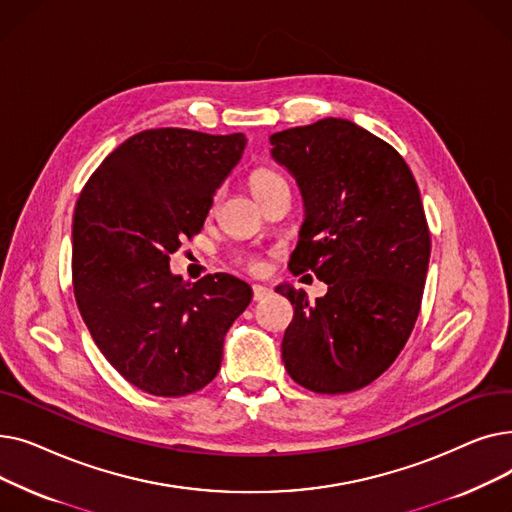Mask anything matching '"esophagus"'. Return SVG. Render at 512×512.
Instances as JSON below:
<instances>
[{
	"mask_svg": "<svg viewBox=\"0 0 512 512\" xmlns=\"http://www.w3.org/2000/svg\"><path fill=\"white\" fill-rule=\"evenodd\" d=\"M270 294H272V288L261 286V284L253 286V301H263V299L270 297Z\"/></svg>",
	"mask_w": 512,
	"mask_h": 512,
	"instance_id": "obj_1",
	"label": "esophagus"
}]
</instances>
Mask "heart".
Returning <instances> with one entry per match:
<instances>
[{
  "label": "heart",
  "instance_id": "obj_1",
  "mask_svg": "<svg viewBox=\"0 0 512 512\" xmlns=\"http://www.w3.org/2000/svg\"><path fill=\"white\" fill-rule=\"evenodd\" d=\"M282 182H284V178L278 176V174L272 172V170H257V172H253L251 178H249V186H251L253 195L257 197V201H259L265 193H270L274 186H278V184H282ZM215 201H218V197H215ZM236 261H238L242 267H247L249 272H259V270H261L259 259L253 257V255H238Z\"/></svg>",
  "mask_w": 512,
  "mask_h": 512
}]
</instances>
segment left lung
<instances>
[{"instance_id":"1","label":"left lung","mask_w":512,"mask_h":512,"mask_svg":"<svg viewBox=\"0 0 512 512\" xmlns=\"http://www.w3.org/2000/svg\"><path fill=\"white\" fill-rule=\"evenodd\" d=\"M307 207L288 270L326 297L278 286L294 317L282 340L290 378L317 394L369 386L396 361L421 311L432 236L402 155L351 120L324 118L270 137Z\"/></svg>"}]
</instances>
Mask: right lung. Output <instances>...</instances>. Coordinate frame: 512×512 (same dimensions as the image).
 Instances as JSON below:
<instances>
[{"label": "right lung", "mask_w": 512, "mask_h": 512, "mask_svg": "<svg viewBox=\"0 0 512 512\" xmlns=\"http://www.w3.org/2000/svg\"><path fill=\"white\" fill-rule=\"evenodd\" d=\"M245 145L242 132L143 130L101 161L76 201V305L103 357L153 396L205 388L251 303L249 284L230 274L191 284L170 272V255L201 232Z\"/></svg>", "instance_id": "1"}]
</instances>
